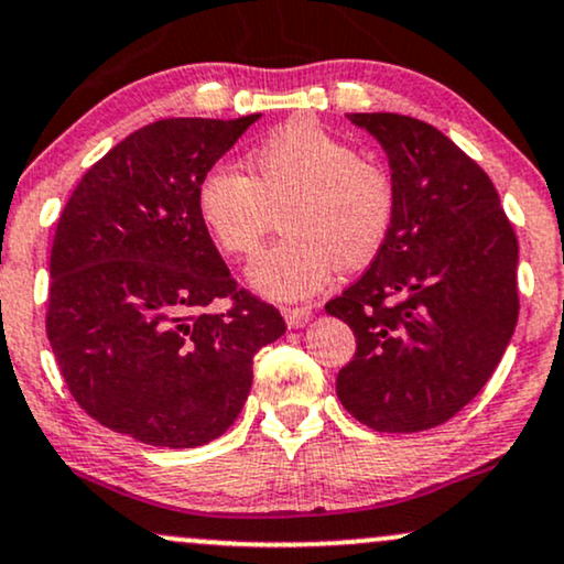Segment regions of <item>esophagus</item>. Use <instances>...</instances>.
I'll use <instances>...</instances> for the list:
<instances>
[{"label": "esophagus", "instance_id": "obj_1", "mask_svg": "<svg viewBox=\"0 0 564 564\" xmlns=\"http://www.w3.org/2000/svg\"><path fill=\"white\" fill-rule=\"evenodd\" d=\"M289 327H304L312 319V306H283Z\"/></svg>", "mask_w": 564, "mask_h": 564}]
</instances>
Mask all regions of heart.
Wrapping results in <instances>:
<instances>
[{"instance_id": "1", "label": "heart", "mask_w": 564, "mask_h": 564, "mask_svg": "<svg viewBox=\"0 0 564 564\" xmlns=\"http://www.w3.org/2000/svg\"><path fill=\"white\" fill-rule=\"evenodd\" d=\"M252 176L229 163L205 171L197 210L213 239L247 258L286 205L289 237L252 260L249 283L268 299L294 302L323 291L344 262L365 265L393 224V184L372 159L356 155L312 119H291L249 153Z\"/></svg>"}]
</instances>
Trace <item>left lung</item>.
<instances>
[{
	"mask_svg": "<svg viewBox=\"0 0 564 564\" xmlns=\"http://www.w3.org/2000/svg\"><path fill=\"white\" fill-rule=\"evenodd\" d=\"M388 155L393 224L325 304L356 335L344 409L377 432L445 424L500 365L518 323V239L495 184L451 138L401 113H346Z\"/></svg>",
	"mask_w": 564,
	"mask_h": 564,
	"instance_id": "left-lung-1",
	"label": "left lung"
}]
</instances>
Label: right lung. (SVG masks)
<instances>
[{
    "label": "right lung",
    "mask_w": 564,
    "mask_h": 564,
    "mask_svg": "<svg viewBox=\"0 0 564 564\" xmlns=\"http://www.w3.org/2000/svg\"><path fill=\"white\" fill-rule=\"evenodd\" d=\"M262 113L161 119L88 169L52 247L46 333L88 416L155 447L208 445L252 388V359L286 333L239 291L197 210L205 171ZM231 297L226 313L209 306Z\"/></svg>",
    "instance_id": "right-lung-1"
}]
</instances>
